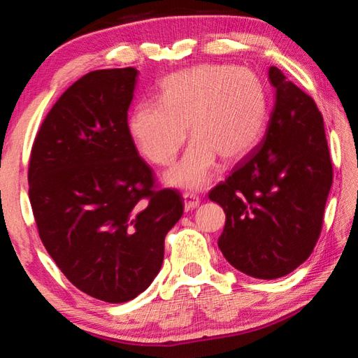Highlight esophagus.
Segmentation results:
<instances>
[{"label":"esophagus","mask_w":358,"mask_h":358,"mask_svg":"<svg viewBox=\"0 0 358 358\" xmlns=\"http://www.w3.org/2000/svg\"><path fill=\"white\" fill-rule=\"evenodd\" d=\"M183 199H185V210L186 211L197 208L199 203H201V199H199V196H196L194 192H185Z\"/></svg>","instance_id":"obj_1"}]
</instances>
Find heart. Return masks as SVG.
Listing matches in <instances>:
<instances>
[{"mask_svg":"<svg viewBox=\"0 0 358 358\" xmlns=\"http://www.w3.org/2000/svg\"><path fill=\"white\" fill-rule=\"evenodd\" d=\"M159 102H138L128 131L145 159L171 166L183 147L189 124L192 143L166 181L181 189H201L213 178L217 156L245 157L265 129L268 98L262 80L248 68L201 64L167 76Z\"/></svg>","mask_w":358,"mask_h":358,"instance_id":"heart-1","label":"heart"}]
</instances>
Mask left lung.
Returning a JSON list of instances; mask_svg holds the SVG:
<instances>
[{"label": "left lung", "instance_id": "left-lung-1", "mask_svg": "<svg viewBox=\"0 0 358 358\" xmlns=\"http://www.w3.org/2000/svg\"><path fill=\"white\" fill-rule=\"evenodd\" d=\"M268 78L275 106L262 142L208 194L226 213L224 257L259 280L289 275L311 256L333 181L316 102L275 66Z\"/></svg>", "mask_w": 358, "mask_h": 358}]
</instances>
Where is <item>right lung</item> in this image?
<instances>
[{
	"instance_id": "1",
	"label": "right lung",
	"mask_w": 358,
	"mask_h": 358,
	"mask_svg": "<svg viewBox=\"0 0 358 358\" xmlns=\"http://www.w3.org/2000/svg\"><path fill=\"white\" fill-rule=\"evenodd\" d=\"M138 71L78 78L42 121L28 167L39 237L82 292L124 303L159 273L164 238L183 215L175 189L155 175L128 131Z\"/></svg>"
}]
</instances>
